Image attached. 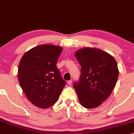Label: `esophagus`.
<instances>
[{"instance_id": "34e87169", "label": "esophagus", "mask_w": 134, "mask_h": 134, "mask_svg": "<svg viewBox=\"0 0 134 134\" xmlns=\"http://www.w3.org/2000/svg\"><path fill=\"white\" fill-rule=\"evenodd\" d=\"M72 83V80H70V81H68L67 82V83L69 85H71Z\"/></svg>"}]
</instances>
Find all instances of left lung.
Segmentation results:
<instances>
[{"label":"left lung","mask_w":134,"mask_h":134,"mask_svg":"<svg viewBox=\"0 0 134 134\" xmlns=\"http://www.w3.org/2000/svg\"><path fill=\"white\" fill-rule=\"evenodd\" d=\"M75 55L81 66L79 81L75 83L79 102L86 108L98 107L111 95L118 78L116 60L107 52L85 47Z\"/></svg>","instance_id":"8db88e82"}]
</instances>
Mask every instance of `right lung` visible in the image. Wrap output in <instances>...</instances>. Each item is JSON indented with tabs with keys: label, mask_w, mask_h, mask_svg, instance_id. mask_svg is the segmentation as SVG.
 <instances>
[{
	"label": "right lung",
	"mask_w": 134,
	"mask_h": 134,
	"mask_svg": "<svg viewBox=\"0 0 134 134\" xmlns=\"http://www.w3.org/2000/svg\"><path fill=\"white\" fill-rule=\"evenodd\" d=\"M62 50L59 46L41 44L27 51L19 62V82L27 99L40 108L55 104L66 85L56 65Z\"/></svg>",
	"instance_id": "1"
}]
</instances>
